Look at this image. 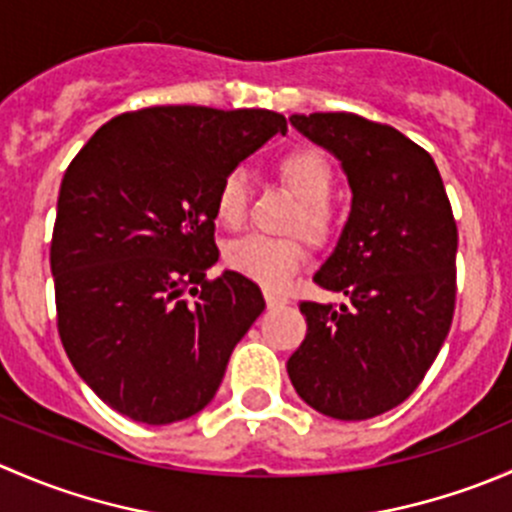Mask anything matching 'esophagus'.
<instances>
[{
	"instance_id": "obj_1",
	"label": "esophagus",
	"mask_w": 512,
	"mask_h": 512,
	"mask_svg": "<svg viewBox=\"0 0 512 512\" xmlns=\"http://www.w3.org/2000/svg\"><path fill=\"white\" fill-rule=\"evenodd\" d=\"M265 302L267 307H285L287 297H282V294H275V292H265Z\"/></svg>"
}]
</instances>
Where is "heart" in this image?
Segmentation results:
<instances>
[{"label": "heart", "mask_w": 512, "mask_h": 512, "mask_svg": "<svg viewBox=\"0 0 512 512\" xmlns=\"http://www.w3.org/2000/svg\"><path fill=\"white\" fill-rule=\"evenodd\" d=\"M277 175L299 200L292 215V230H299L309 242H327L334 232V208L329 195L334 190V168L319 148L292 146L277 158ZM247 178L242 170H227L215 190V218L220 225L237 230L247 215ZM227 270L257 282L267 289H282L302 270L307 247L302 237L247 235L225 245Z\"/></svg>", "instance_id": "obj_1"}]
</instances>
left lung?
I'll use <instances>...</instances> for the list:
<instances>
[{
    "label": "left lung",
    "instance_id": "obj_1",
    "mask_svg": "<svg viewBox=\"0 0 512 512\" xmlns=\"http://www.w3.org/2000/svg\"><path fill=\"white\" fill-rule=\"evenodd\" d=\"M289 121L342 160L354 205L314 275L344 304L299 302L307 337L287 374L319 414L364 421L404 404L446 342L456 309V218L433 158L396 128L356 113Z\"/></svg>",
    "mask_w": 512,
    "mask_h": 512
}]
</instances>
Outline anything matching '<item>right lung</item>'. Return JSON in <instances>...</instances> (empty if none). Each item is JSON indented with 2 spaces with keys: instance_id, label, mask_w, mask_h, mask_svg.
Masks as SVG:
<instances>
[{
  "instance_id": "1",
  "label": "right lung",
  "mask_w": 512,
  "mask_h": 512,
  "mask_svg": "<svg viewBox=\"0 0 512 512\" xmlns=\"http://www.w3.org/2000/svg\"><path fill=\"white\" fill-rule=\"evenodd\" d=\"M285 128L265 108L151 106L103 123L66 168L49 250L56 329L118 414L163 426L213 401L265 309L247 277H208L215 190Z\"/></svg>"
}]
</instances>
